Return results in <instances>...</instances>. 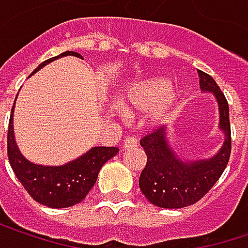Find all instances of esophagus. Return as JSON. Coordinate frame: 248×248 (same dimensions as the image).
I'll use <instances>...</instances> for the list:
<instances>
[{
	"instance_id": "1",
	"label": "esophagus",
	"mask_w": 248,
	"mask_h": 248,
	"mask_svg": "<svg viewBox=\"0 0 248 248\" xmlns=\"http://www.w3.org/2000/svg\"><path fill=\"white\" fill-rule=\"evenodd\" d=\"M138 146V138L136 136H127L124 140V149H132V147Z\"/></svg>"
}]
</instances>
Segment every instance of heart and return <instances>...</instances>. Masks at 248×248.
Segmentation results:
<instances>
[{
  "label": "heart",
  "instance_id": "1",
  "mask_svg": "<svg viewBox=\"0 0 248 248\" xmlns=\"http://www.w3.org/2000/svg\"><path fill=\"white\" fill-rule=\"evenodd\" d=\"M169 91L170 82L166 79L147 80L136 86L130 92V95L127 96V105L139 110H147L159 105V109L156 112V119H160L177 103L180 96L183 95V91H177L176 93H170L168 95Z\"/></svg>",
  "mask_w": 248,
  "mask_h": 248
}]
</instances>
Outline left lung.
I'll return each mask as SVG.
<instances>
[{
	"instance_id": "left-lung-1",
	"label": "left lung",
	"mask_w": 248,
	"mask_h": 248,
	"mask_svg": "<svg viewBox=\"0 0 248 248\" xmlns=\"http://www.w3.org/2000/svg\"><path fill=\"white\" fill-rule=\"evenodd\" d=\"M200 89L213 92L218 102L220 129L224 143L220 152L207 160H180L166 142V127H156L140 139L147 156L146 166L140 173L139 187L155 206L163 209H180L197 203L216 185L224 171L232 153V129L229 103L209 74L197 71Z\"/></svg>"
}]
</instances>
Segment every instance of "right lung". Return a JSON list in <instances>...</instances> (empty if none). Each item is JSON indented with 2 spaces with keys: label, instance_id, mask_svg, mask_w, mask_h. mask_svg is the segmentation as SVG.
I'll list each match as a JSON object with an SVG mask.
<instances>
[{
  "label": "right lung",
  "instance_id": "add662e5",
  "mask_svg": "<svg viewBox=\"0 0 248 248\" xmlns=\"http://www.w3.org/2000/svg\"><path fill=\"white\" fill-rule=\"evenodd\" d=\"M66 55L80 58L78 52L74 51L62 52L58 57L44 61L32 74L39 71L46 63ZM12 113H14V106L10 116L8 135H7V152H8L10 165L16 179L21 182V185L28 191V194L35 202L44 206L52 209H62V207H71L74 204H78L79 202H82L86 197V194L96 183L98 173L102 166L119 152L118 147L98 146L92 147L83 156L63 166L34 165L21 155L19 149L15 143Z\"/></svg>",
  "mask_w": 248,
  "mask_h": 248
}]
</instances>
